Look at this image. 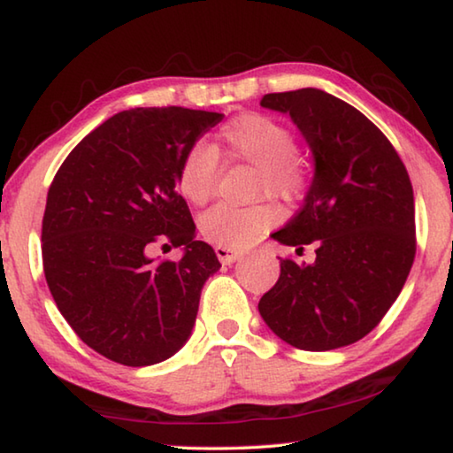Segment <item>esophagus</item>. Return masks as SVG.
<instances>
[{
	"mask_svg": "<svg viewBox=\"0 0 453 453\" xmlns=\"http://www.w3.org/2000/svg\"><path fill=\"white\" fill-rule=\"evenodd\" d=\"M216 256L221 264H234L235 259L242 256V251L234 248H226V245H216Z\"/></svg>",
	"mask_w": 453,
	"mask_h": 453,
	"instance_id": "34e87169",
	"label": "esophagus"
}]
</instances>
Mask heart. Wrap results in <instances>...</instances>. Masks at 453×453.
Instances as JSON below:
<instances>
[{"mask_svg":"<svg viewBox=\"0 0 453 453\" xmlns=\"http://www.w3.org/2000/svg\"><path fill=\"white\" fill-rule=\"evenodd\" d=\"M221 145L235 159L257 167L256 194L296 199L308 186V173L297 159V142L289 129L270 116L245 111L221 129ZM218 151L208 143H194L178 167L180 194L194 205H203L216 194ZM280 211L272 202L256 205L218 203L199 219L205 240L226 248H245L265 229L278 224Z\"/></svg>","mask_w":453,"mask_h":453,"instance_id":"1","label":"heart"}]
</instances>
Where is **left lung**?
<instances>
[{"label":"left lung","mask_w":453,"mask_h":453,"mask_svg":"<svg viewBox=\"0 0 453 453\" xmlns=\"http://www.w3.org/2000/svg\"><path fill=\"white\" fill-rule=\"evenodd\" d=\"M259 104L289 113L316 159L300 211L272 235L300 256L313 245L316 259L283 257L259 313L297 349L349 346L392 308L416 257L408 170L378 126L326 91H281Z\"/></svg>","instance_id":"1"}]
</instances>
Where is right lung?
I'll use <instances>...</instances> for the list:
<instances>
[{"label": "right lung", "instance_id": "add662e5", "mask_svg": "<svg viewBox=\"0 0 453 453\" xmlns=\"http://www.w3.org/2000/svg\"><path fill=\"white\" fill-rule=\"evenodd\" d=\"M221 118L178 105L119 111L75 145L51 181L45 281L80 340L111 362L142 367L173 356L221 267L175 189L183 153ZM153 244L187 254L151 260Z\"/></svg>", "mask_w": 453, "mask_h": 453}]
</instances>
